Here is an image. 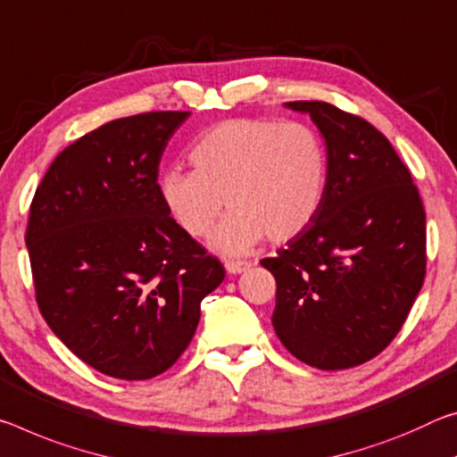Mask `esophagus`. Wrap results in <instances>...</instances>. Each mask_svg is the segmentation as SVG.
Here are the masks:
<instances>
[{
	"label": "esophagus",
	"mask_w": 457,
	"mask_h": 457,
	"mask_svg": "<svg viewBox=\"0 0 457 457\" xmlns=\"http://www.w3.org/2000/svg\"><path fill=\"white\" fill-rule=\"evenodd\" d=\"M224 267H227L228 273H243L246 269L251 267V263H246V261H235V259H227L224 261Z\"/></svg>",
	"instance_id": "34e87169"
}]
</instances>
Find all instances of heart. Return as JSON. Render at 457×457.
I'll list each match as a JSON object with an SVG mask.
<instances>
[{
	"label": "heart",
	"instance_id": "heart-1",
	"mask_svg": "<svg viewBox=\"0 0 457 457\" xmlns=\"http://www.w3.org/2000/svg\"><path fill=\"white\" fill-rule=\"evenodd\" d=\"M194 171L170 170L160 196L192 238L211 233L224 202L230 212L212 243L246 253L261 238L294 241L316 220L328 186V149L316 127L278 119H228L194 141Z\"/></svg>",
	"mask_w": 457,
	"mask_h": 457
}]
</instances>
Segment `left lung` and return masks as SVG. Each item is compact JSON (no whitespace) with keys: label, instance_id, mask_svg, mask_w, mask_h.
Listing matches in <instances>:
<instances>
[{"label":"left lung","instance_id":"obj_1","mask_svg":"<svg viewBox=\"0 0 457 457\" xmlns=\"http://www.w3.org/2000/svg\"><path fill=\"white\" fill-rule=\"evenodd\" d=\"M328 147V186L305 233L275 257L273 328L297 361L353 369L393 342L423 286L425 208L409 168L369 121L324 101H294Z\"/></svg>","mask_w":457,"mask_h":457}]
</instances>
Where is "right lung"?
<instances>
[{
  "instance_id": "right-lung-1",
  "label": "right lung",
  "mask_w": 457,
  "mask_h": 457,
  "mask_svg": "<svg viewBox=\"0 0 457 457\" xmlns=\"http://www.w3.org/2000/svg\"><path fill=\"white\" fill-rule=\"evenodd\" d=\"M188 111L115 119L56 155L29 204L26 245L42 318L103 375L147 380L192 340L224 267L171 219L160 160Z\"/></svg>"
}]
</instances>
